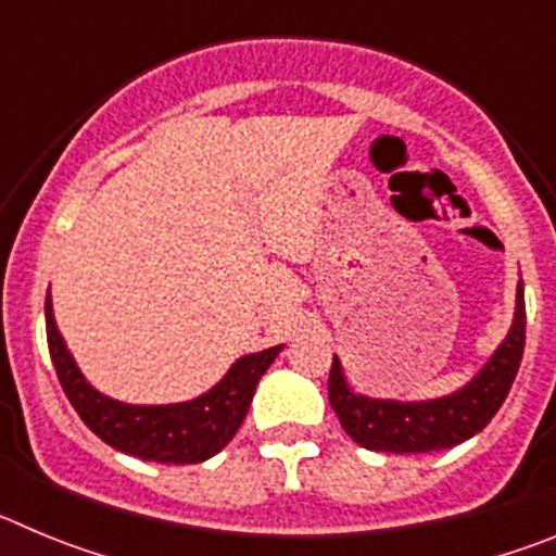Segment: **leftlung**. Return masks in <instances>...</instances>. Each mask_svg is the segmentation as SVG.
<instances>
[{"mask_svg":"<svg viewBox=\"0 0 556 556\" xmlns=\"http://www.w3.org/2000/svg\"><path fill=\"white\" fill-rule=\"evenodd\" d=\"M527 345V303L518 283L515 320L507 339L468 384L434 401H390L358 395L348 387L339 358L328 376V401L353 443L387 454H429L454 448L479 434L509 395Z\"/></svg>","mask_w":556,"mask_h":556,"instance_id":"8db88e82","label":"left lung"}]
</instances>
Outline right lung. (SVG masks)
<instances>
[{
  "label": "right lung",
  "mask_w": 556,
  "mask_h": 556,
  "mask_svg": "<svg viewBox=\"0 0 556 556\" xmlns=\"http://www.w3.org/2000/svg\"><path fill=\"white\" fill-rule=\"evenodd\" d=\"M43 314H47L49 356L61 378L63 392L83 417V424L111 448L161 465H194L219 454L242 426L258 378L283 351V345H275L236 358L219 384L184 404L136 406L113 401L88 384L58 331L49 294Z\"/></svg>",
  "instance_id": "add662e5"
}]
</instances>
